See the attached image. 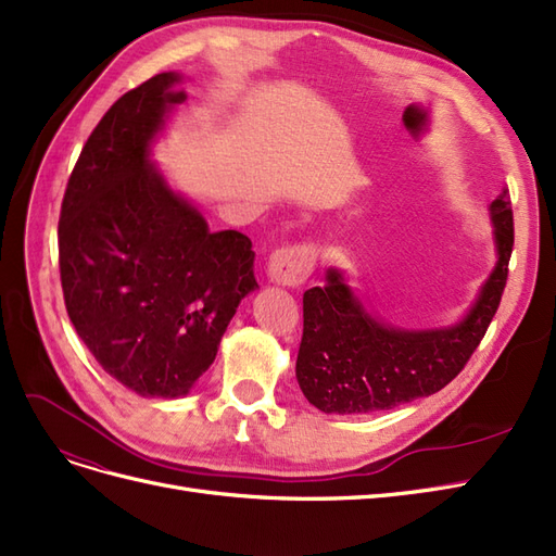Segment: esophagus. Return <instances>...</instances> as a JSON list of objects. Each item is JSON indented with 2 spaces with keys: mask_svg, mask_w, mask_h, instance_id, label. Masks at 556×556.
Listing matches in <instances>:
<instances>
[{
  "mask_svg": "<svg viewBox=\"0 0 556 556\" xmlns=\"http://www.w3.org/2000/svg\"><path fill=\"white\" fill-rule=\"evenodd\" d=\"M316 252L312 244L279 247L267 258V277L281 286H300L314 270Z\"/></svg>",
  "mask_w": 556,
  "mask_h": 556,
  "instance_id": "1",
  "label": "esophagus"
}]
</instances>
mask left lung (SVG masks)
<instances>
[{"mask_svg":"<svg viewBox=\"0 0 556 556\" xmlns=\"http://www.w3.org/2000/svg\"><path fill=\"white\" fill-rule=\"evenodd\" d=\"M496 265L462 320L447 328L404 330L371 316L346 277L330 267L324 286L304 291L295 376L324 414H374L429 397L469 363L498 309L513 254L510 193L490 205Z\"/></svg>","mask_w":556,"mask_h":556,"instance_id":"8db88e82","label":"left lung"}]
</instances>
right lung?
<instances>
[{"label": "right lung", "instance_id": "right-lung-1", "mask_svg": "<svg viewBox=\"0 0 556 556\" xmlns=\"http://www.w3.org/2000/svg\"><path fill=\"white\" fill-rule=\"evenodd\" d=\"M180 74H156L101 117L68 177L60 277L71 324L140 397L189 395L217 357L240 300L258 289L252 240L212 232L150 161Z\"/></svg>", "mask_w": 556, "mask_h": 556}]
</instances>
